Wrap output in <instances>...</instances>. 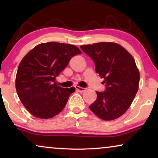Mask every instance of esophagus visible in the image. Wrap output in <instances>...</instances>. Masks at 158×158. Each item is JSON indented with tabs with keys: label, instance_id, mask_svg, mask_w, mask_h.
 Listing matches in <instances>:
<instances>
[{
	"label": "esophagus",
	"instance_id": "obj_1",
	"mask_svg": "<svg viewBox=\"0 0 158 158\" xmlns=\"http://www.w3.org/2000/svg\"><path fill=\"white\" fill-rule=\"evenodd\" d=\"M75 88H76L77 90H78V91L81 92V93H83L86 90L85 88H81V87H79V86H76Z\"/></svg>",
	"mask_w": 158,
	"mask_h": 158
}]
</instances>
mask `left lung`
Here are the masks:
<instances>
[{
    "mask_svg": "<svg viewBox=\"0 0 158 158\" xmlns=\"http://www.w3.org/2000/svg\"><path fill=\"white\" fill-rule=\"evenodd\" d=\"M94 60L96 72L103 79L105 90L96 91L90 109L103 120L116 119L130 106L139 83V73L130 54L119 44L99 42L81 46Z\"/></svg>",
    "mask_w": 158,
    "mask_h": 158,
    "instance_id": "1",
    "label": "left lung"
}]
</instances>
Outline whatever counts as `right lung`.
<instances>
[{"mask_svg": "<svg viewBox=\"0 0 158 158\" xmlns=\"http://www.w3.org/2000/svg\"><path fill=\"white\" fill-rule=\"evenodd\" d=\"M80 54L76 46L52 42L37 45L23 58L17 70L16 89L21 103L32 115L49 118L64 109L75 88L57 85L56 77L71 58Z\"/></svg>", "mask_w": 158, "mask_h": 158, "instance_id": "add662e5", "label": "right lung"}]
</instances>
